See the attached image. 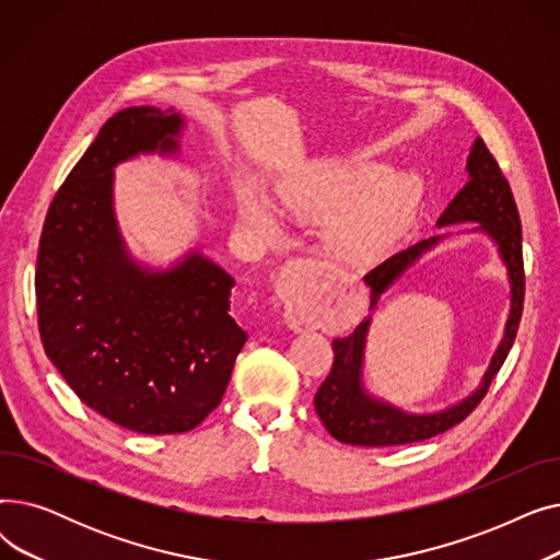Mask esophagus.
Returning <instances> with one entry per match:
<instances>
[{
    "instance_id": "1",
    "label": "esophagus",
    "mask_w": 560,
    "mask_h": 560,
    "mask_svg": "<svg viewBox=\"0 0 560 560\" xmlns=\"http://www.w3.org/2000/svg\"><path fill=\"white\" fill-rule=\"evenodd\" d=\"M336 279L331 265L315 260V258H300L290 262L281 275L279 292L285 302L283 319L292 331H302L311 327L315 313L327 298Z\"/></svg>"
}]
</instances>
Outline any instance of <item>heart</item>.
Listing matches in <instances>:
<instances>
[{"mask_svg":"<svg viewBox=\"0 0 560 560\" xmlns=\"http://www.w3.org/2000/svg\"><path fill=\"white\" fill-rule=\"evenodd\" d=\"M285 211L302 220H325L322 245L342 260L376 256L401 231L416 203V182L372 163L317 159L279 186ZM241 218L260 235H277L279 220L268 199L249 192Z\"/></svg>","mask_w":560,"mask_h":560,"instance_id":"heart-1","label":"heart"}]
</instances>
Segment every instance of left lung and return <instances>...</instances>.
Returning <instances> with one entry per match:
<instances>
[{
  "instance_id": "8db88e82",
  "label": "left lung",
  "mask_w": 560,
  "mask_h": 560,
  "mask_svg": "<svg viewBox=\"0 0 560 560\" xmlns=\"http://www.w3.org/2000/svg\"><path fill=\"white\" fill-rule=\"evenodd\" d=\"M465 172L467 184L447 203V209L438 218L435 226L443 229L469 222L475 226H467L456 233H483L494 245L509 279L511 308L504 325V336L499 340L488 370L481 376V384L456 404L438 410H427V413H413V410H404L388 399L370 393L365 386V349L372 315L378 308L381 295H386L424 254L435 249L443 241L452 238L454 233L447 231L431 235V238L420 241L413 247L381 262L378 268L363 277L372 292V313L354 329V334L334 340V368L315 395V410L322 424L345 445L390 447L420 443V440L445 433L477 408V404L488 393L490 381L494 378L499 368L504 365L513 347L524 302L522 229L517 206L509 182L504 179L502 170H499L481 138H477L472 147H469Z\"/></svg>"
}]
</instances>
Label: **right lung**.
<instances>
[{"mask_svg": "<svg viewBox=\"0 0 560 560\" xmlns=\"http://www.w3.org/2000/svg\"><path fill=\"white\" fill-rule=\"evenodd\" d=\"M174 108L115 113L56 192L40 235L43 347L77 397L147 435L195 429L220 404L247 334L229 315L233 277L197 245L165 268L131 254L115 215V167L182 159Z\"/></svg>", "mask_w": 560, "mask_h": 560, "instance_id": "1", "label": "right lung"}]
</instances>
